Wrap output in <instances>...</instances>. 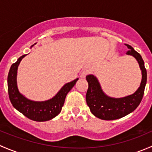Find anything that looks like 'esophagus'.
<instances>
[{
    "instance_id": "obj_1",
    "label": "esophagus",
    "mask_w": 152,
    "mask_h": 152,
    "mask_svg": "<svg viewBox=\"0 0 152 152\" xmlns=\"http://www.w3.org/2000/svg\"><path fill=\"white\" fill-rule=\"evenodd\" d=\"M88 73H89V71L87 70H82V71L80 73V77L82 78V79H85L86 76L88 75Z\"/></svg>"
}]
</instances>
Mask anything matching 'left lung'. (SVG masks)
<instances>
[{
	"mask_svg": "<svg viewBox=\"0 0 152 152\" xmlns=\"http://www.w3.org/2000/svg\"><path fill=\"white\" fill-rule=\"evenodd\" d=\"M129 50L126 54L134 56L138 62L142 70L140 86L134 94L121 99H113L106 96L102 91L97 79L93 75L86 77L88 89L86 94V102L90 112L96 117L102 120L111 121L121 118L134 111L141 102L147 80L146 69L144 66L142 56L131 45L126 44Z\"/></svg>",
	"mask_w": 152,
	"mask_h": 152,
	"instance_id": "obj_1",
	"label": "left lung"
}]
</instances>
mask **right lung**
Segmentation results:
<instances>
[{
    "instance_id": "obj_1",
    "label": "right lung",
    "mask_w": 152,
    "mask_h": 152,
    "mask_svg": "<svg viewBox=\"0 0 152 152\" xmlns=\"http://www.w3.org/2000/svg\"><path fill=\"white\" fill-rule=\"evenodd\" d=\"M25 56L26 54L23 55L16 62L12 64L9 72L7 82L10 102L17 110L31 120L40 122L49 121L59 114L67 94L79 79L64 85L59 93L50 100L40 102L28 100L19 93L16 80L18 65Z\"/></svg>"
}]
</instances>
